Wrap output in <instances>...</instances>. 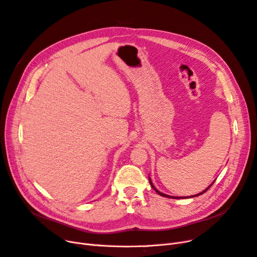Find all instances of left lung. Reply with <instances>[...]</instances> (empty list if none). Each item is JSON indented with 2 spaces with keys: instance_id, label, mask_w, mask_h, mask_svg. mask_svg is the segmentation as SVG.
Listing matches in <instances>:
<instances>
[{
  "instance_id": "1",
  "label": "left lung",
  "mask_w": 257,
  "mask_h": 257,
  "mask_svg": "<svg viewBox=\"0 0 257 257\" xmlns=\"http://www.w3.org/2000/svg\"><path fill=\"white\" fill-rule=\"evenodd\" d=\"M150 179V183H151V187L154 189V190H155L159 195H160V196H163V197H168V198H176V199H179V198H184V197H174V196H170V195H167V194H163V193H161V192H159L155 187H154L153 186V183H152V181H151V178H149ZM211 186H212V184H211ZM210 186V187H211ZM210 187H208L206 190H204V191H202L201 193H199V194H197V195H194V196H192V197H196V196H199V195H201V194H203V193H206L209 189H210Z\"/></svg>"
}]
</instances>
